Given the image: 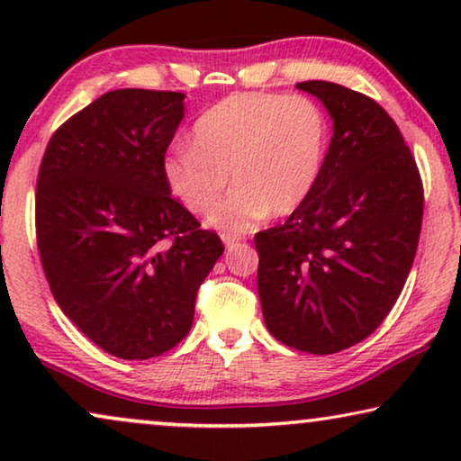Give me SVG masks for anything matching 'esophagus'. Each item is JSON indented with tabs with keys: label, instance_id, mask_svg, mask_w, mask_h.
Here are the masks:
<instances>
[{
	"label": "esophagus",
	"instance_id": "1",
	"mask_svg": "<svg viewBox=\"0 0 461 461\" xmlns=\"http://www.w3.org/2000/svg\"><path fill=\"white\" fill-rule=\"evenodd\" d=\"M222 241H224L226 248L232 249L239 241H241V237H239V235H229V232H226V235H222Z\"/></svg>",
	"mask_w": 461,
	"mask_h": 461
}]
</instances>
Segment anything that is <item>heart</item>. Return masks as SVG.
Masks as SVG:
<instances>
[{"mask_svg": "<svg viewBox=\"0 0 461 461\" xmlns=\"http://www.w3.org/2000/svg\"><path fill=\"white\" fill-rule=\"evenodd\" d=\"M330 149V122L306 96L241 92L207 109L193 147L163 157V180L186 210L207 216L230 182L237 188L216 212L220 229L243 232L267 216L298 212L317 188Z\"/></svg>", "mask_w": 461, "mask_h": 461, "instance_id": "b5f03b06", "label": "heart"}]
</instances>
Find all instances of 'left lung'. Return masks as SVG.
Instances as JSON below:
<instances>
[{
    "instance_id": "1",
    "label": "left lung",
    "mask_w": 461,
    "mask_h": 461,
    "mask_svg": "<svg viewBox=\"0 0 461 461\" xmlns=\"http://www.w3.org/2000/svg\"><path fill=\"white\" fill-rule=\"evenodd\" d=\"M333 119L323 174L285 222L256 235L264 323L285 346L333 355L393 311L418 249L424 188L375 100L331 81L295 86Z\"/></svg>"
}]
</instances>
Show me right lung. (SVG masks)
<instances>
[{"instance_id": "right-lung-1", "label": "right lung", "mask_w": 461, "mask_h": 461, "mask_svg": "<svg viewBox=\"0 0 461 461\" xmlns=\"http://www.w3.org/2000/svg\"><path fill=\"white\" fill-rule=\"evenodd\" d=\"M182 117L180 92H106L54 131L37 176V248L54 300L128 361L191 331L201 283L224 251L163 180Z\"/></svg>"}]
</instances>
